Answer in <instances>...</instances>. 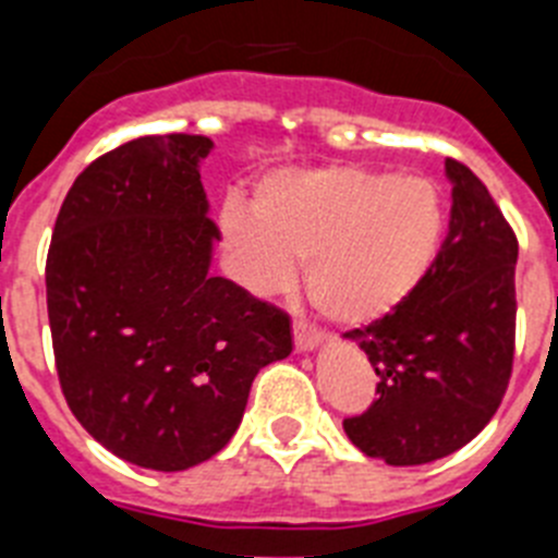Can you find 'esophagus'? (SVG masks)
Wrapping results in <instances>:
<instances>
[{"instance_id": "obj_1", "label": "esophagus", "mask_w": 558, "mask_h": 558, "mask_svg": "<svg viewBox=\"0 0 558 558\" xmlns=\"http://www.w3.org/2000/svg\"><path fill=\"white\" fill-rule=\"evenodd\" d=\"M293 340H295V349H299V352H313V349H318L324 343V335L315 332V329H310V327H304V324H295Z\"/></svg>"}]
</instances>
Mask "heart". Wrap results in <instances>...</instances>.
<instances>
[{"label":"heart","instance_id":"1","mask_svg":"<svg viewBox=\"0 0 558 558\" xmlns=\"http://www.w3.org/2000/svg\"><path fill=\"white\" fill-rule=\"evenodd\" d=\"M445 220L433 181L354 165L276 172L256 190L254 209L229 201L220 211L251 293H282L304 263L313 304L343 327L379 322L422 288Z\"/></svg>","mask_w":558,"mask_h":558}]
</instances>
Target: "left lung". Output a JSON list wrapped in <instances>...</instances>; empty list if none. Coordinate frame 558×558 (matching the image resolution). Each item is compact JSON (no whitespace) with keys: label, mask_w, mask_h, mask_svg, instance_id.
<instances>
[{"label":"left lung","mask_w":558,"mask_h":558,"mask_svg":"<svg viewBox=\"0 0 558 558\" xmlns=\"http://www.w3.org/2000/svg\"><path fill=\"white\" fill-rule=\"evenodd\" d=\"M450 231L422 288L391 315L347 332L377 372V402L343 422L349 441L391 466L470 445L509 388L517 236L470 167L445 161Z\"/></svg>","instance_id":"8db88e82"}]
</instances>
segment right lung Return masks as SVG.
Masks as SVG:
<instances>
[{
    "label": "right lung",
    "instance_id": "obj_1",
    "mask_svg": "<svg viewBox=\"0 0 558 558\" xmlns=\"http://www.w3.org/2000/svg\"><path fill=\"white\" fill-rule=\"evenodd\" d=\"M211 147L167 133L92 161L47 254L63 397L106 450L156 472L218 456L259 368L293 352L282 310L209 274L220 231L201 161Z\"/></svg>",
    "mask_w": 558,
    "mask_h": 558
}]
</instances>
